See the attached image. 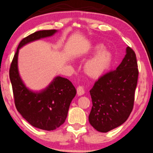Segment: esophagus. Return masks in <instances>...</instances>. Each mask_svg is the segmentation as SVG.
<instances>
[{
    "label": "esophagus",
    "mask_w": 153,
    "mask_h": 153,
    "mask_svg": "<svg viewBox=\"0 0 153 153\" xmlns=\"http://www.w3.org/2000/svg\"><path fill=\"white\" fill-rule=\"evenodd\" d=\"M76 90H77V94H78L79 96H82V95H83L84 94V89L82 87H77Z\"/></svg>",
    "instance_id": "1"
}]
</instances>
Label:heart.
Segmentation results:
<instances>
[{
	"label": "heart",
	"mask_w": 153,
	"mask_h": 153,
	"mask_svg": "<svg viewBox=\"0 0 153 153\" xmlns=\"http://www.w3.org/2000/svg\"><path fill=\"white\" fill-rule=\"evenodd\" d=\"M101 44H95L88 50L89 55L97 54L89 59L84 66V71L88 76L92 78L101 76L110 67L112 62V53L109 50L105 49Z\"/></svg>",
	"instance_id": "obj_1"
}]
</instances>
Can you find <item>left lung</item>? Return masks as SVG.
<instances>
[{
	"label": "left lung",
	"instance_id": "8db88e82",
	"mask_svg": "<svg viewBox=\"0 0 153 153\" xmlns=\"http://www.w3.org/2000/svg\"><path fill=\"white\" fill-rule=\"evenodd\" d=\"M138 74L135 53L127 46L121 64L100 77L89 91L92 107L89 121L95 130L107 132L127 120L133 109Z\"/></svg>",
	"mask_w": 153,
	"mask_h": 153
}]
</instances>
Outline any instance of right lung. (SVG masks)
I'll return each instance as SVG.
<instances>
[{
    "label": "right lung",
    "mask_w": 153,
    "mask_h": 153,
    "mask_svg": "<svg viewBox=\"0 0 153 153\" xmlns=\"http://www.w3.org/2000/svg\"><path fill=\"white\" fill-rule=\"evenodd\" d=\"M56 32V30H39L23 39L18 46L9 70L18 112L32 126L47 131L56 130L64 124L76 90L69 79L59 76L55 77L43 90H30L20 76L18 56L19 49L23 46L32 41L51 36Z\"/></svg>",
    "instance_id": "obj_1"
}]
</instances>
